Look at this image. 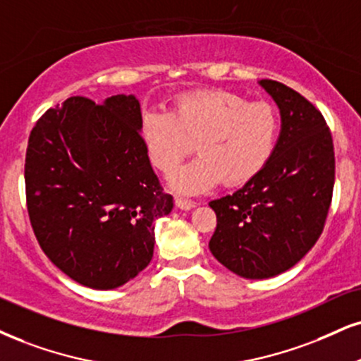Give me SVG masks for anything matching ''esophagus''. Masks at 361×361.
<instances>
[{"mask_svg":"<svg viewBox=\"0 0 361 361\" xmlns=\"http://www.w3.org/2000/svg\"><path fill=\"white\" fill-rule=\"evenodd\" d=\"M176 206L179 209H184V211H189V209H192L195 206V202L184 197H176Z\"/></svg>","mask_w":361,"mask_h":361,"instance_id":"obj_1","label":"esophagus"}]
</instances>
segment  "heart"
<instances>
[{
	"label": "heart",
	"mask_w": 361,
	"mask_h": 361,
	"mask_svg": "<svg viewBox=\"0 0 361 361\" xmlns=\"http://www.w3.org/2000/svg\"><path fill=\"white\" fill-rule=\"evenodd\" d=\"M142 133L150 162L171 176L195 149L201 157L172 176L173 189L197 194L239 185L256 177L274 152L279 133L278 110L268 102H247L229 90L188 93L171 112H147Z\"/></svg>",
	"instance_id": "obj_1"
}]
</instances>
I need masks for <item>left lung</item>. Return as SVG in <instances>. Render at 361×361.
Listing matches in <instances>:
<instances>
[{
	"mask_svg": "<svg viewBox=\"0 0 361 361\" xmlns=\"http://www.w3.org/2000/svg\"><path fill=\"white\" fill-rule=\"evenodd\" d=\"M259 83L281 112L274 152L241 189L209 202L217 217L212 256L249 279L284 273L314 246L335 185V150L322 112L283 83Z\"/></svg>",
	"mask_w": 361,
	"mask_h": 361,
	"instance_id": "left-lung-1",
	"label": "left lung"
}]
</instances>
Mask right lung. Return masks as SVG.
<instances>
[{"label": "right lung", "mask_w": 361, "mask_h": 361, "mask_svg": "<svg viewBox=\"0 0 361 361\" xmlns=\"http://www.w3.org/2000/svg\"><path fill=\"white\" fill-rule=\"evenodd\" d=\"M140 104L70 97L30 133L26 206L39 247L87 288L114 289L154 256V222L172 211L140 135Z\"/></svg>", "instance_id": "right-lung-1"}]
</instances>
